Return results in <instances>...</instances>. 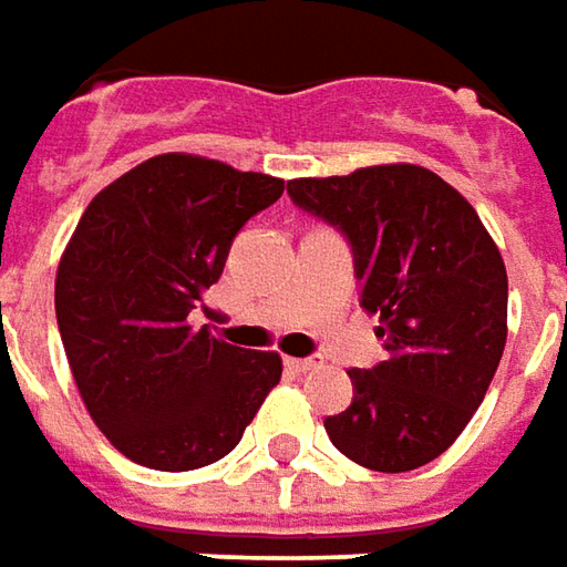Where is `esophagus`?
I'll use <instances>...</instances> for the list:
<instances>
[{
	"label": "esophagus",
	"instance_id": "1",
	"mask_svg": "<svg viewBox=\"0 0 567 567\" xmlns=\"http://www.w3.org/2000/svg\"><path fill=\"white\" fill-rule=\"evenodd\" d=\"M322 363L319 357H291V360H285V365L291 369V372H310L316 365Z\"/></svg>",
	"mask_w": 567,
	"mask_h": 567
}]
</instances>
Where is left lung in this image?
I'll return each instance as SVG.
<instances>
[{
	"label": "left lung",
	"mask_w": 567,
	"mask_h": 567,
	"mask_svg": "<svg viewBox=\"0 0 567 567\" xmlns=\"http://www.w3.org/2000/svg\"><path fill=\"white\" fill-rule=\"evenodd\" d=\"M303 214L348 238L360 307L379 313L388 357L350 369L353 400L332 444L372 472L437 460L475 415L506 348L509 282L475 207L415 164L295 179Z\"/></svg>",
	"instance_id": "1"
}]
</instances>
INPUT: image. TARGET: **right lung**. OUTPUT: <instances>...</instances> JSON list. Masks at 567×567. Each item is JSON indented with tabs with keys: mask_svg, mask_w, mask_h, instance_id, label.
Masks as SVG:
<instances>
[{
	"mask_svg": "<svg viewBox=\"0 0 567 567\" xmlns=\"http://www.w3.org/2000/svg\"><path fill=\"white\" fill-rule=\"evenodd\" d=\"M285 192L195 154H157L102 188L58 264L55 316L92 422L145 468L233 453L282 379L279 353L233 348L192 313L241 226Z\"/></svg>",
	"mask_w": 567,
	"mask_h": 567,
	"instance_id": "add662e5",
	"label": "right lung"
}]
</instances>
